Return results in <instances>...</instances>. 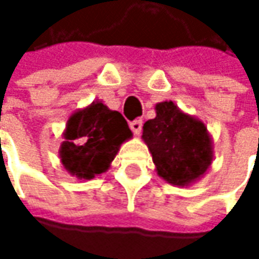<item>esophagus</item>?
Wrapping results in <instances>:
<instances>
[{"instance_id":"obj_1","label":"esophagus","mask_w":259,"mask_h":259,"mask_svg":"<svg viewBox=\"0 0 259 259\" xmlns=\"http://www.w3.org/2000/svg\"><path fill=\"white\" fill-rule=\"evenodd\" d=\"M130 126H131L134 135H140L141 134V128H143V119H135L134 122L130 124Z\"/></svg>"}]
</instances>
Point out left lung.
<instances>
[{"instance_id":"obj_1","label":"left lung","mask_w":259,"mask_h":259,"mask_svg":"<svg viewBox=\"0 0 259 259\" xmlns=\"http://www.w3.org/2000/svg\"><path fill=\"white\" fill-rule=\"evenodd\" d=\"M141 138L157 174L171 186H192L213 163V140L207 126L171 101L155 105V118L145 122Z\"/></svg>"}]
</instances>
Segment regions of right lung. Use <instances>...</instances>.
Segmentation results:
<instances>
[{"mask_svg":"<svg viewBox=\"0 0 259 259\" xmlns=\"http://www.w3.org/2000/svg\"><path fill=\"white\" fill-rule=\"evenodd\" d=\"M63 138L60 161L70 176L85 182L108 171L133 133L122 115L96 99L69 116Z\"/></svg>","mask_w":259,"mask_h":259,"instance_id":"add662e5","label":"right lung"}]
</instances>
